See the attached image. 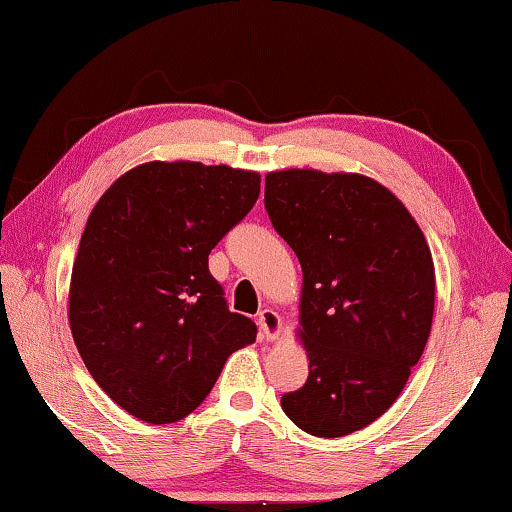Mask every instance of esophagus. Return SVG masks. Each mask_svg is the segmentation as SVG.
I'll list each match as a JSON object with an SVG mask.
<instances>
[{
    "instance_id": "obj_1",
    "label": "esophagus",
    "mask_w": 512,
    "mask_h": 512,
    "mask_svg": "<svg viewBox=\"0 0 512 512\" xmlns=\"http://www.w3.org/2000/svg\"><path fill=\"white\" fill-rule=\"evenodd\" d=\"M257 323H259V330H262V337L266 339V342H275V339L280 337L282 319L275 310H269V307H266V310L259 312Z\"/></svg>"
}]
</instances>
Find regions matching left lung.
Instances as JSON below:
<instances>
[{
  "label": "left lung",
  "mask_w": 512,
  "mask_h": 512,
  "mask_svg": "<svg viewBox=\"0 0 512 512\" xmlns=\"http://www.w3.org/2000/svg\"><path fill=\"white\" fill-rule=\"evenodd\" d=\"M264 205L303 269L298 335L310 373L282 410L310 435H351L399 399L424 353L431 248L403 202L358 173L275 170Z\"/></svg>",
  "instance_id": "8db88e82"
}]
</instances>
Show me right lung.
<instances>
[{"instance_id":"obj_1","label":"right lung","mask_w":512,"mask_h":512,"mask_svg":"<svg viewBox=\"0 0 512 512\" xmlns=\"http://www.w3.org/2000/svg\"><path fill=\"white\" fill-rule=\"evenodd\" d=\"M259 196V173L148 161L97 200L72 266L77 351L111 401L173 424L207 399L257 326L230 312L209 253Z\"/></svg>"}]
</instances>
